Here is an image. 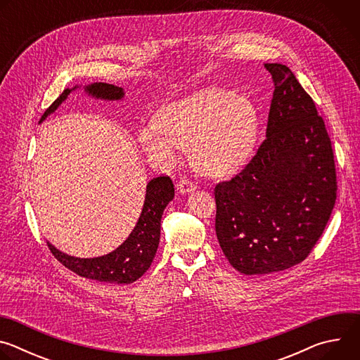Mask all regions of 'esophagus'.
<instances>
[{
  "label": "esophagus",
  "mask_w": 360,
  "mask_h": 360,
  "mask_svg": "<svg viewBox=\"0 0 360 360\" xmlns=\"http://www.w3.org/2000/svg\"><path fill=\"white\" fill-rule=\"evenodd\" d=\"M176 189H178V192H179V193L185 195V193H189V192H192V191L195 189V185H193V184H192L189 179L181 178V179L178 181V184H176Z\"/></svg>",
  "instance_id": "1"
}]
</instances>
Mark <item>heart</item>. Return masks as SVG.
<instances>
[{"label":"heart","mask_w":360,"mask_h":360,"mask_svg":"<svg viewBox=\"0 0 360 360\" xmlns=\"http://www.w3.org/2000/svg\"><path fill=\"white\" fill-rule=\"evenodd\" d=\"M258 132V112L250 102L219 88L196 91L165 105L157 122L142 125L138 143L145 157L172 165L189 148L192 167L205 176H226L250 152Z\"/></svg>","instance_id":"1"}]
</instances>
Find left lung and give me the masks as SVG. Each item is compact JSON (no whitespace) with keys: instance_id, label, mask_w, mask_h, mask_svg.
Wrapping results in <instances>:
<instances>
[{"instance_id":"left-lung-1","label":"left lung","mask_w":360,"mask_h":360,"mask_svg":"<svg viewBox=\"0 0 360 360\" xmlns=\"http://www.w3.org/2000/svg\"><path fill=\"white\" fill-rule=\"evenodd\" d=\"M275 91L266 139L245 169L215 186V229L229 264L269 275L300 264L336 200L330 138L314 99L283 64H265Z\"/></svg>"}]
</instances>
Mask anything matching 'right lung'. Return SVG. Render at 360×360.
<instances>
[{"instance_id": "obj_1", "label": "right lung", "mask_w": 360, "mask_h": 360, "mask_svg": "<svg viewBox=\"0 0 360 360\" xmlns=\"http://www.w3.org/2000/svg\"><path fill=\"white\" fill-rule=\"evenodd\" d=\"M82 88L88 96L102 101H121L125 96L124 88L94 82L89 85H75L67 88L53 102L39 120V124L46 120L68 98L72 91ZM175 189L169 176L153 178L146 184V195L139 219L129 236L112 252L98 256V258H77L57 249L46 240L49 250L70 271L77 275L96 282L128 285L139 279L150 266L160 245L161 219L167 205L174 199Z\"/></svg>"}]
</instances>
